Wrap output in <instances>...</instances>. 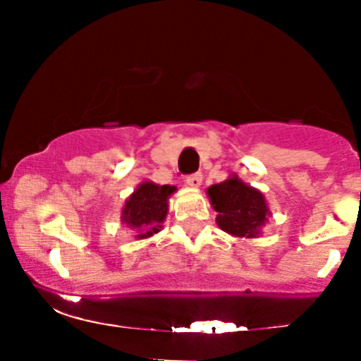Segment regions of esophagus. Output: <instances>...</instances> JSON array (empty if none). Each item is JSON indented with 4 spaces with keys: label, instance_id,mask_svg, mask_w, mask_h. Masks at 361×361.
I'll return each mask as SVG.
<instances>
[{
    "label": "esophagus",
    "instance_id": "esophagus-1",
    "mask_svg": "<svg viewBox=\"0 0 361 361\" xmlns=\"http://www.w3.org/2000/svg\"><path fill=\"white\" fill-rule=\"evenodd\" d=\"M185 183H187L188 187H192V188H199L202 185V174L201 173L190 174V176L185 178Z\"/></svg>",
    "mask_w": 361,
    "mask_h": 361
}]
</instances>
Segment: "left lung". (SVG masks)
<instances>
[{"label": "left lung", "instance_id": "left-lung-1", "mask_svg": "<svg viewBox=\"0 0 361 361\" xmlns=\"http://www.w3.org/2000/svg\"><path fill=\"white\" fill-rule=\"evenodd\" d=\"M207 197L218 213V227L235 238H257L271 214L264 194L235 174L221 183L211 185Z\"/></svg>", "mask_w": 361, "mask_h": 361}]
</instances>
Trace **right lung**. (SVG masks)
I'll use <instances>...</instances> for the list:
<instances>
[{"mask_svg": "<svg viewBox=\"0 0 361 361\" xmlns=\"http://www.w3.org/2000/svg\"><path fill=\"white\" fill-rule=\"evenodd\" d=\"M176 190L171 185H157L143 181L130 194L122 209V224L137 232V239L157 234L167 216V199Z\"/></svg>", "mask_w": 361, "mask_h": 361, "instance_id": "obj_1", "label": "right lung"}]
</instances>
